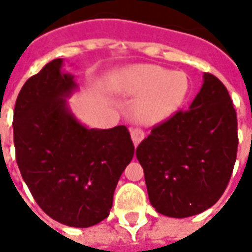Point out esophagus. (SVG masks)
I'll use <instances>...</instances> for the list:
<instances>
[{
  "mask_svg": "<svg viewBox=\"0 0 252 252\" xmlns=\"http://www.w3.org/2000/svg\"><path fill=\"white\" fill-rule=\"evenodd\" d=\"M131 137L132 142H133V146L137 147L140 144V142L144 139V132L142 129H139V128H133V129H131Z\"/></svg>",
  "mask_w": 252,
  "mask_h": 252,
  "instance_id": "34e87169",
  "label": "esophagus"
}]
</instances>
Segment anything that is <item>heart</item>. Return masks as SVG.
I'll return each mask as SVG.
<instances>
[{
  "mask_svg": "<svg viewBox=\"0 0 252 252\" xmlns=\"http://www.w3.org/2000/svg\"><path fill=\"white\" fill-rule=\"evenodd\" d=\"M109 86L116 93L137 97L133 116L144 126L169 120L185 104L189 93V79L184 72L157 64L121 68L110 78Z\"/></svg>",
  "mask_w": 252,
  "mask_h": 252,
  "instance_id": "1",
  "label": "heart"
}]
</instances>
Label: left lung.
Here are the masks:
<instances>
[{
    "label": "left lung",
    "mask_w": 252,
    "mask_h": 252,
    "mask_svg": "<svg viewBox=\"0 0 252 252\" xmlns=\"http://www.w3.org/2000/svg\"><path fill=\"white\" fill-rule=\"evenodd\" d=\"M189 109L155 126L136 148L148 198L164 216L184 219L215 205L238 151V120L227 88L204 72Z\"/></svg>",
    "instance_id": "obj_1"
}]
</instances>
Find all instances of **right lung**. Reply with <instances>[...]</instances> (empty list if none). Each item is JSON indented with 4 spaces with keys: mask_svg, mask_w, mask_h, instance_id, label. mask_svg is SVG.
Wrapping results in <instances>:
<instances>
[{
    "mask_svg": "<svg viewBox=\"0 0 252 252\" xmlns=\"http://www.w3.org/2000/svg\"><path fill=\"white\" fill-rule=\"evenodd\" d=\"M58 58L31 77L16 99L13 137L20 173L35 201L64 225L88 228L109 216L135 147L124 126L88 128L67 98L78 90Z\"/></svg>",
    "mask_w": 252,
    "mask_h": 252,
    "instance_id": "right-lung-1",
    "label": "right lung"
}]
</instances>
